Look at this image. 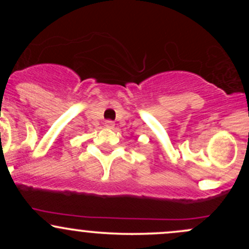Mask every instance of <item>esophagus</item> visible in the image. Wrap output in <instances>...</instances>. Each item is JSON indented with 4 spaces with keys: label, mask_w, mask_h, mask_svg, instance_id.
Returning <instances> with one entry per match:
<instances>
[{
    "label": "esophagus",
    "mask_w": 249,
    "mask_h": 249,
    "mask_svg": "<svg viewBox=\"0 0 249 249\" xmlns=\"http://www.w3.org/2000/svg\"><path fill=\"white\" fill-rule=\"evenodd\" d=\"M105 127L113 128V127H115V123H113L112 121H107V122H105Z\"/></svg>",
    "instance_id": "34e87169"
}]
</instances>
